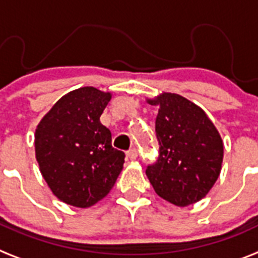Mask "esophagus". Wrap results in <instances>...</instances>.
Returning <instances> with one entry per match:
<instances>
[{
    "mask_svg": "<svg viewBox=\"0 0 258 258\" xmlns=\"http://www.w3.org/2000/svg\"><path fill=\"white\" fill-rule=\"evenodd\" d=\"M126 157L129 159H131V161H134V159L137 158L138 157V152H137V149H131V150H127L126 152Z\"/></svg>",
    "mask_w": 258,
    "mask_h": 258,
    "instance_id": "1",
    "label": "esophagus"
}]
</instances>
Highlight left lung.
Instances as JSON below:
<instances>
[{"label":"left lung","instance_id":"obj_1","mask_svg":"<svg viewBox=\"0 0 258 258\" xmlns=\"http://www.w3.org/2000/svg\"><path fill=\"white\" fill-rule=\"evenodd\" d=\"M146 101L159 106L155 118L159 155L146 175L166 202L178 207L197 203L220 175L224 157L220 134L201 106L183 96L162 92Z\"/></svg>","mask_w":258,"mask_h":258}]
</instances>
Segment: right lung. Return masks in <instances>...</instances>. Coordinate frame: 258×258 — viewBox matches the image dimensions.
<instances>
[{
    "label": "right lung",
    "mask_w": 258,
    "mask_h": 258,
    "mask_svg": "<svg viewBox=\"0 0 258 258\" xmlns=\"http://www.w3.org/2000/svg\"><path fill=\"white\" fill-rule=\"evenodd\" d=\"M112 93L82 87L57 100L35 129V158L51 192L63 203L88 208L108 195L124 167L100 116Z\"/></svg>",
    "instance_id": "right-lung-1"
}]
</instances>
